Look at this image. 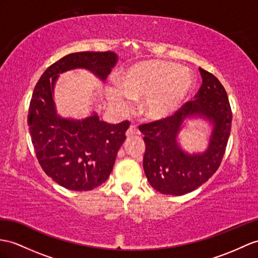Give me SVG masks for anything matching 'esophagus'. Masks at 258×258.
Instances as JSON below:
<instances>
[{"label":"esophagus","instance_id":"1","mask_svg":"<svg viewBox=\"0 0 258 258\" xmlns=\"http://www.w3.org/2000/svg\"><path fill=\"white\" fill-rule=\"evenodd\" d=\"M137 135H140V131L137 129L136 125H130L129 129L127 130V137L130 138V137H134Z\"/></svg>","mask_w":258,"mask_h":258}]
</instances>
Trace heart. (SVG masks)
Here are the masks:
<instances>
[{
  "instance_id": "1",
  "label": "heart",
  "mask_w": 258,
  "mask_h": 258,
  "mask_svg": "<svg viewBox=\"0 0 258 258\" xmlns=\"http://www.w3.org/2000/svg\"><path fill=\"white\" fill-rule=\"evenodd\" d=\"M118 86L106 89L110 106L118 114L129 110L128 100L143 99L141 109L150 119L172 115L185 102L192 87V79L186 70L172 62L142 61L129 67L119 75Z\"/></svg>"
}]
</instances>
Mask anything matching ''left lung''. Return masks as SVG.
Returning a JSON list of instances; mask_svg holds the SVG:
<instances>
[{
    "mask_svg": "<svg viewBox=\"0 0 258 258\" xmlns=\"http://www.w3.org/2000/svg\"><path fill=\"white\" fill-rule=\"evenodd\" d=\"M203 84L194 100L174 115L141 124L146 152L143 168L150 185L163 195L180 196L206 183L221 164L231 131L232 111L223 85L210 72L199 68ZM204 117L213 123L209 147L190 155L177 141L184 120Z\"/></svg>",
    "mask_w": 258,
    "mask_h": 258,
    "instance_id": "left-lung-1",
    "label": "left lung"
}]
</instances>
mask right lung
<instances>
[{
  "mask_svg": "<svg viewBox=\"0 0 258 258\" xmlns=\"http://www.w3.org/2000/svg\"><path fill=\"white\" fill-rule=\"evenodd\" d=\"M117 59L111 51L70 53L50 66L35 86L27 117L31 142L43 172L67 189L86 191L107 180L130 122L107 123L95 111L84 119L60 117L54 84L60 73L73 69H86L104 81Z\"/></svg>",
  "mask_w": 258,
  "mask_h": 258,
  "instance_id": "add662e5",
  "label": "right lung"
}]
</instances>
